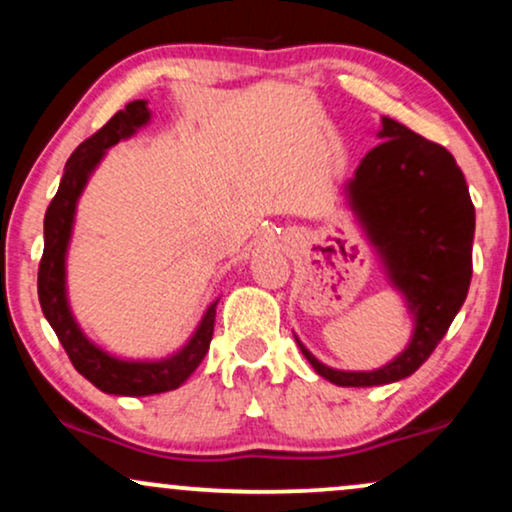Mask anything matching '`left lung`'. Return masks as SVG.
<instances>
[{
    "label": "left lung",
    "instance_id": "obj_1",
    "mask_svg": "<svg viewBox=\"0 0 512 512\" xmlns=\"http://www.w3.org/2000/svg\"><path fill=\"white\" fill-rule=\"evenodd\" d=\"M380 139L349 182V195L392 281L409 298L416 332L407 351L370 373L322 366L298 342L310 366L342 387L385 385L414 373L445 337L472 281L474 204L455 158L390 117H383Z\"/></svg>",
    "mask_w": 512,
    "mask_h": 512
}]
</instances>
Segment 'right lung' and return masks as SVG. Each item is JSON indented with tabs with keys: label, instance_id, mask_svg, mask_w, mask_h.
I'll list each match as a JSON object with an SVG mask.
<instances>
[{
	"label": "right lung",
	"instance_id": "add662e5",
	"mask_svg": "<svg viewBox=\"0 0 512 512\" xmlns=\"http://www.w3.org/2000/svg\"><path fill=\"white\" fill-rule=\"evenodd\" d=\"M146 120H149L146 101H132L122 110H117L96 134H91L76 146L67 166H64L60 190H57L48 211H45V248L38 267L40 308H43L50 327L55 330L64 351H67L69 361L98 390L108 392V395L127 397H146L175 390L195 373V368L209 351L211 334H214L216 303H219L216 301L209 305L195 337L190 339V344L180 354L158 363L117 361L105 351L96 349L76 327L74 317L67 308V298H64V252H67L69 233H72L76 199L84 190L91 170L101 161L103 151L120 142V139L129 137V134H134V129L142 127Z\"/></svg>",
	"mask_w": 512,
	"mask_h": 512
}]
</instances>
